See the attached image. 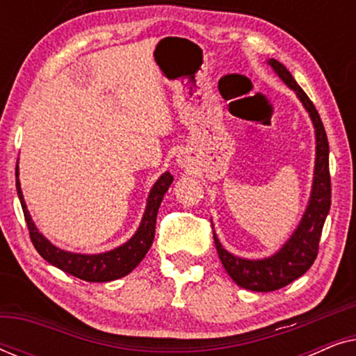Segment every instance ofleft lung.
I'll use <instances>...</instances> for the list:
<instances>
[{
  "mask_svg": "<svg viewBox=\"0 0 356 356\" xmlns=\"http://www.w3.org/2000/svg\"><path fill=\"white\" fill-rule=\"evenodd\" d=\"M269 65L274 67L280 79L296 92L298 99L303 102L305 108L309 111L316 129V167L313 191H311V199L305 216L290 240L274 256L259 261L241 259V257L233 256L227 250H223L220 241L217 240L216 233H213L218 257H220L228 275L235 280L236 285L252 291L279 290L298 279L313 266L316 256H318L325 217H327L330 209L329 143L323 121H321V116L313 102L296 84L290 71L277 60H270Z\"/></svg>",
  "mask_w": 356,
  "mask_h": 356,
  "instance_id": "obj_1",
  "label": "left lung"
}]
</instances>
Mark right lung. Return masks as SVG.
<instances>
[{
	"instance_id": "obj_1",
	"label": "right lung",
	"mask_w": 356,
	"mask_h": 356,
	"mask_svg": "<svg viewBox=\"0 0 356 356\" xmlns=\"http://www.w3.org/2000/svg\"><path fill=\"white\" fill-rule=\"evenodd\" d=\"M17 167H16V178H17ZM173 181V177L168 172L163 173L154 184L152 191L149 194L147 207H145L143 222L136 232V235L131 238L128 243L123 246L111 250L108 252H102V254H76V252L63 251L60 248L53 246L37 227L33 225L31 213L27 211L26 201L22 197L21 184L16 179L17 196L21 199V206L26 218L29 235H31L32 245L35 246L43 259L50 262L51 266L58 267L66 274L74 275L77 279L86 282H110L121 279V277L128 275L144 256L147 254L149 248L152 246L154 235H155V222H157V212L162 202L163 194L168 191L170 184Z\"/></svg>"
}]
</instances>
